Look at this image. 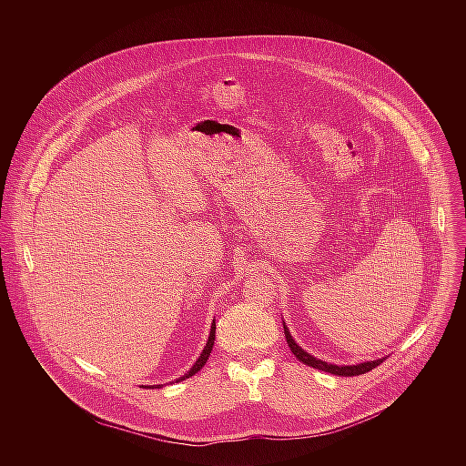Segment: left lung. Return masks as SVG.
<instances>
[{
	"mask_svg": "<svg viewBox=\"0 0 466 466\" xmlns=\"http://www.w3.org/2000/svg\"><path fill=\"white\" fill-rule=\"evenodd\" d=\"M283 330H285V339H287V344H289L290 351L296 355V359H298L299 362H303V364H307V366H312V368H316V370L332 373V375H339V377H357V375H364V373L371 371L373 368L380 366V364L386 360V357H384V359H377V360H370V362H360V364H357V366H335V364H327V362H323V360H319V359L309 355L305 350H301V348L294 342L292 335L287 330L285 325H283Z\"/></svg>",
	"mask_w": 466,
	"mask_h": 466,
	"instance_id": "obj_1",
	"label": "left lung"
}]
</instances>
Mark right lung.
Here are the masks:
<instances>
[{
  "instance_id": "add662e5",
  "label": "right lung",
  "mask_w": 466,
  "mask_h": 466,
  "mask_svg": "<svg viewBox=\"0 0 466 466\" xmlns=\"http://www.w3.org/2000/svg\"><path fill=\"white\" fill-rule=\"evenodd\" d=\"M213 342H215V321H213V325H211V332H209V337H208V342H206V346H204V350H202V353H200L199 359L196 360V364L190 368V371L185 375V377H181L179 380H185V379H190V377H194L198 371L202 370V366L206 364V360H208V357H209V353H211V348H213ZM177 380V382H179ZM157 388H161V386H157Z\"/></svg>"
}]
</instances>
